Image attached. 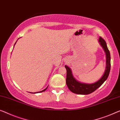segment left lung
Returning a JSON list of instances; mask_svg holds the SVG:
<instances>
[{
  "label": "left lung",
  "instance_id": "obj_1",
  "mask_svg": "<svg viewBox=\"0 0 120 120\" xmlns=\"http://www.w3.org/2000/svg\"><path fill=\"white\" fill-rule=\"evenodd\" d=\"M99 41L104 49L106 55V67L104 74L101 78L96 82L91 84L81 83L77 81L73 77L70 68H69L67 66H65L66 70H67V75H66V84H67L68 88L71 92L77 94L81 95L90 94L101 86L108 78L110 70V52L104 39L102 38L101 37H100Z\"/></svg>",
  "mask_w": 120,
  "mask_h": 120
}]
</instances>
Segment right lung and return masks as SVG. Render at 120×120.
Returning <instances> with one entry per match:
<instances>
[{
    "label": "right lung",
    "mask_w": 120,
    "mask_h": 120,
    "mask_svg": "<svg viewBox=\"0 0 120 120\" xmlns=\"http://www.w3.org/2000/svg\"><path fill=\"white\" fill-rule=\"evenodd\" d=\"M15 43H16V42H15ZM47 87H46V88L45 89H44V90H42V91H40V92H35V93H41V92H44V91H45V90H46V89H47Z\"/></svg>",
    "instance_id": "obj_1"
}]
</instances>
